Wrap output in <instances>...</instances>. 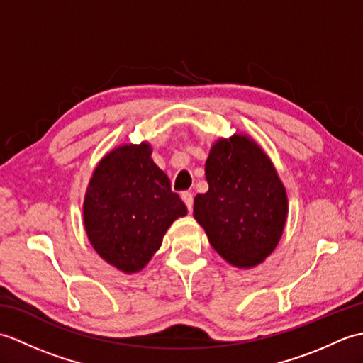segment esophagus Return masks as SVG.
Masks as SVG:
<instances>
[{"label":"esophagus","mask_w":363,"mask_h":363,"mask_svg":"<svg viewBox=\"0 0 363 363\" xmlns=\"http://www.w3.org/2000/svg\"><path fill=\"white\" fill-rule=\"evenodd\" d=\"M181 198H182V201L186 203L187 209L191 211V207H194V194H191V191H182Z\"/></svg>","instance_id":"obj_1"}]
</instances>
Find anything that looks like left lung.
<instances>
[{"instance_id": "left-lung-1", "label": "left lung", "mask_w": 363, "mask_h": 363, "mask_svg": "<svg viewBox=\"0 0 363 363\" xmlns=\"http://www.w3.org/2000/svg\"><path fill=\"white\" fill-rule=\"evenodd\" d=\"M209 190L194 215L229 264L256 267L276 248L287 220V195L272 162L251 138H220L206 160Z\"/></svg>"}]
</instances>
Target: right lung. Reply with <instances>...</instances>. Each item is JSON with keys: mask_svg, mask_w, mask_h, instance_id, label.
Wrapping results in <instances>:
<instances>
[{"mask_svg": "<svg viewBox=\"0 0 363 363\" xmlns=\"http://www.w3.org/2000/svg\"><path fill=\"white\" fill-rule=\"evenodd\" d=\"M187 213L168 176L151 159L148 143L123 145L99 162L84 199L90 243L125 273L142 269L169 225Z\"/></svg>", "mask_w": 363, "mask_h": 363, "instance_id": "1", "label": "right lung"}]
</instances>
